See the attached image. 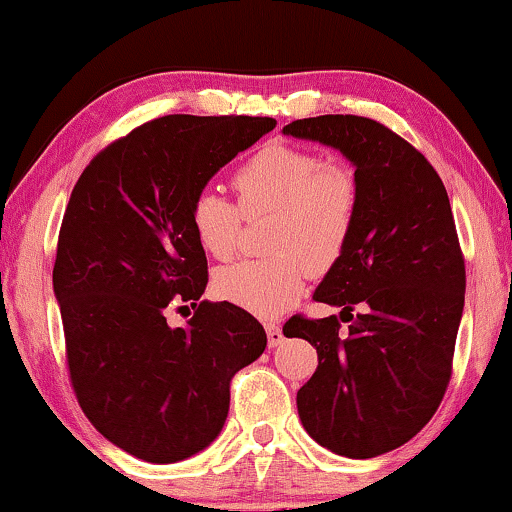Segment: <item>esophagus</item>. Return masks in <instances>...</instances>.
Instances as JSON below:
<instances>
[{
	"label": "esophagus",
	"instance_id": "obj_1",
	"mask_svg": "<svg viewBox=\"0 0 512 512\" xmlns=\"http://www.w3.org/2000/svg\"><path fill=\"white\" fill-rule=\"evenodd\" d=\"M265 333H268V345L270 347H279L284 342V333L282 328H279V324H265Z\"/></svg>",
	"mask_w": 512,
	"mask_h": 512
}]
</instances>
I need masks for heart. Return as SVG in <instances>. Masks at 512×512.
Returning <instances> with one entry per match:
<instances>
[{
  "mask_svg": "<svg viewBox=\"0 0 512 512\" xmlns=\"http://www.w3.org/2000/svg\"><path fill=\"white\" fill-rule=\"evenodd\" d=\"M237 205L214 191L193 198L195 242L216 261L240 247L242 219L272 214L270 258L221 268L214 291L258 317H277L303 293L307 270L324 275L345 254L361 207L359 174L347 160L291 144H265L233 174Z\"/></svg>",
  "mask_w": 512,
  "mask_h": 512,
  "instance_id": "b5f03b06",
  "label": "heart"
}]
</instances>
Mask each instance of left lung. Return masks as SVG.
Masks as SVG:
<instances>
[{
	"label": "left lung",
	"instance_id": "1",
	"mask_svg": "<svg viewBox=\"0 0 512 512\" xmlns=\"http://www.w3.org/2000/svg\"><path fill=\"white\" fill-rule=\"evenodd\" d=\"M284 132L335 146L359 174L354 235L314 291L340 317L293 314L284 335L319 356L296 398L305 431L335 454L370 459L417 436L450 384L466 293L450 198L429 160L373 118H300Z\"/></svg>",
	"mask_w": 512,
	"mask_h": 512
}]
</instances>
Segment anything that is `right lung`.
Segmentation results:
<instances>
[{"instance_id":"add662e5","label":"right lung","mask_w":512,"mask_h":512,"mask_svg":"<svg viewBox=\"0 0 512 512\" xmlns=\"http://www.w3.org/2000/svg\"><path fill=\"white\" fill-rule=\"evenodd\" d=\"M270 116L153 118L90 160L53 265L69 382L97 431L151 464L200 452L228 417L230 380L265 349L233 303L200 300L207 256L188 212L209 179L275 128ZM191 304L184 329L166 310Z\"/></svg>"}]
</instances>
